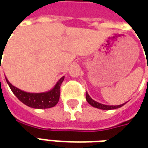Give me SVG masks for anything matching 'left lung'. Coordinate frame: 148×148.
Wrapping results in <instances>:
<instances>
[{"instance_id":"left-lung-1","label":"left lung","mask_w":148,"mask_h":148,"mask_svg":"<svg viewBox=\"0 0 148 148\" xmlns=\"http://www.w3.org/2000/svg\"><path fill=\"white\" fill-rule=\"evenodd\" d=\"M86 101H88V103L90 104V106H92L94 108H97V109H103V110H110V109H118V108H121L123 106L125 105V102L124 104H122V105H119V106H107V105H103L101 103L97 102L96 101L93 100L90 97V95L88 94V93L86 92Z\"/></svg>"}]
</instances>
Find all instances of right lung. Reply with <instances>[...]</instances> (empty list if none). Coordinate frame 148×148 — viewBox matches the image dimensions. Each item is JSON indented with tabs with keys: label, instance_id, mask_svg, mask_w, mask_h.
Wrapping results in <instances>:
<instances>
[{
	"label": "right lung",
	"instance_id": "add662e5",
	"mask_svg": "<svg viewBox=\"0 0 148 148\" xmlns=\"http://www.w3.org/2000/svg\"><path fill=\"white\" fill-rule=\"evenodd\" d=\"M64 76L62 77L58 82L55 84L53 89L42 93H28L18 89L17 87L12 86L5 77L7 83L10 89L14 93L15 96L24 103V105L34 109H49L57 105L60 96V86L64 80Z\"/></svg>",
	"mask_w": 148,
	"mask_h": 148
}]
</instances>
